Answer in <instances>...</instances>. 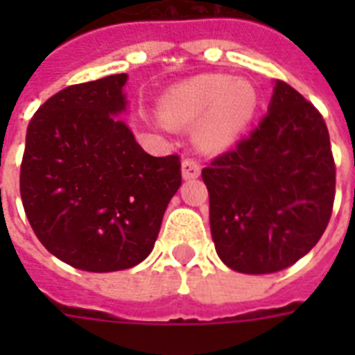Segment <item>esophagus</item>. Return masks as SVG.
Returning a JSON list of instances; mask_svg holds the SVG:
<instances>
[{
    "label": "esophagus",
    "instance_id": "1",
    "mask_svg": "<svg viewBox=\"0 0 355 355\" xmlns=\"http://www.w3.org/2000/svg\"><path fill=\"white\" fill-rule=\"evenodd\" d=\"M200 175V166L199 162L193 160V158H184L182 160V177L186 180L189 178H197Z\"/></svg>",
    "mask_w": 355,
    "mask_h": 355
}]
</instances>
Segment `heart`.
Here are the masks:
<instances>
[{"mask_svg":"<svg viewBox=\"0 0 355 355\" xmlns=\"http://www.w3.org/2000/svg\"><path fill=\"white\" fill-rule=\"evenodd\" d=\"M256 107V94L245 80L225 75H199L175 86L160 105L162 118L171 125H188L200 119L199 144L221 150L232 144L247 125Z\"/></svg>","mask_w":355,"mask_h":355,"instance_id":"obj_1","label":"heart"}]
</instances>
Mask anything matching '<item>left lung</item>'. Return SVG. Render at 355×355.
<instances>
[{"mask_svg":"<svg viewBox=\"0 0 355 355\" xmlns=\"http://www.w3.org/2000/svg\"><path fill=\"white\" fill-rule=\"evenodd\" d=\"M210 228L223 263L267 275L306 256L336 199V162L320 112L276 80L269 112L247 138L202 169Z\"/></svg>","mask_w":355,"mask_h":355,"instance_id":"1","label":"left lung"}]
</instances>
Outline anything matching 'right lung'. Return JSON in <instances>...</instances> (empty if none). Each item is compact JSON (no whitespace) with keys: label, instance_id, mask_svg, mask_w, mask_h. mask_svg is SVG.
<instances>
[{"label":"right lung","instance_id":"right-lung-1","mask_svg":"<svg viewBox=\"0 0 355 355\" xmlns=\"http://www.w3.org/2000/svg\"><path fill=\"white\" fill-rule=\"evenodd\" d=\"M127 75L64 88L31 119L19 169L25 216L44 247L75 269L144 261L182 184L180 156H150L118 118Z\"/></svg>","mask_w":355,"mask_h":355}]
</instances>
